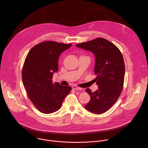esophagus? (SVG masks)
I'll return each mask as SVG.
<instances>
[{"mask_svg":"<svg viewBox=\"0 0 148 148\" xmlns=\"http://www.w3.org/2000/svg\"><path fill=\"white\" fill-rule=\"evenodd\" d=\"M72 88H73V90H78V91H79V90H82V88H80V87H76V86H73V87H72Z\"/></svg>","mask_w":148,"mask_h":148,"instance_id":"34e87169","label":"esophagus"}]
</instances>
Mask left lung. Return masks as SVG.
I'll use <instances>...</instances> for the list:
<instances>
[{"label":"left lung","mask_w":148,"mask_h":148,"mask_svg":"<svg viewBox=\"0 0 148 148\" xmlns=\"http://www.w3.org/2000/svg\"><path fill=\"white\" fill-rule=\"evenodd\" d=\"M78 48L91 51L95 56V79L98 89L95 92L87 88L90 101L85 108L99 114L108 111L118 99L123 88L125 64L118 47L103 38L78 44Z\"/></svg>","instance_id":"1"}]
</instances>
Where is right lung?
<instances>
[{"label": "right lung", "instance_id": "1", "mask_svg": "<svg viewBox=\"0 0 148 148\" xmlns=\"http://www.w3.org/2000/svg\"><path fill=\"white\" fill-rule=\"evenodd\" d=\"M71 46L45 41L34 46L25 59L22 69L23 85L29 99L42 113L58 111L71 90L70 86H62L52 81L54 73L58 70L60 54Z\"/></svg>", "mask_w": 148, "mask_h": 148}]
</instances>
